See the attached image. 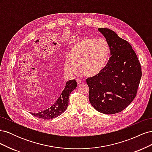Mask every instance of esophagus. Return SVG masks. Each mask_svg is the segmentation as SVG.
<instances>
[{
  "mask_svg": "<svg viewBox=\"0 0 152 152\" xmlns=\"http://www.w3.org/2000/svg\"><path fill=\"white\" fill-rule=\"evenodd\" d=\"M76 81H77V84H81V83H82V80H80V79H77L76 80Z\"/></svg>",
  "mask_w": 152,
  "mask_h": 152,
  "instance_id": "obj_1",
  "label": "esophagus"
}]
</instances>
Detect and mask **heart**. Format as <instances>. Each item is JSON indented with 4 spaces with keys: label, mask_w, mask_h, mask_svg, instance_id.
<instances>
[{
    "label": "heart",
    "mask_w": 152,
    "mask_h": 152,
    "mask_svg": "<svg viewBox=\"0 0 152 152\" xmlns=\"http://www.w3.org/2000/svg\"><path fill=\"white\" fill-rule=\"evenodd\" d=\"M110 56V47L103 39L84 37L71 48L64 68L68 75L76 74L78 68L82 75L92 77L98 75L107 65Z\"/></svg>",
    "instance_id": "b5f03b06"
}]
</instances>
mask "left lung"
Listing matches in <instances>:
<instances>
[{
	"label": "left lung",
	"instance_id": "8db88e82",
	"mask_svg": "<svg viewBox=\"0 0 152 152\" xmlns=\"http://www.w3.org/2000/svg\"><path fill=\"white\" fill-rule=\"evenodd\" d=\"M98 31L108 43L111 56L102 72L86 79L89 99L97 111L114 114L122 112L136 97L141 68L127 41L108 28H98Z\"/></svg>",
	"mask_w": 152,
	"mask_h": 152
}]
</instances>
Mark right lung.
<instances>
[{"label":"right lung","mask_w":152,"mask_h":152,"mask_svg":"<svg viewBox=\"0 0 152 152\" xmlns=\"http://www.w3.org/2000/svg\"><path fill=\"white\" fill-rule=\"evenodd\" d=\"M25 80H26V83L25 84L20 83V85H18L19 86V90L20 89L21 93L23 98L26 96V94H28V92H27L25 87H26L28 81L26 79H25ZM77 85V82L75 80H70L68 81L61 93L58 97L55 96L54 99L50 100V102L47 107H45V108L40 110V111L30 112V113L37 117L44 119H52L60 115L67 108L69 96H70L72 91L76 88ZM58 88V84L55 85L53 91H56ZM31 110H34V109L32 108H31Z\"/></svg>","instance_id":"add662e5"}]
</instances>
